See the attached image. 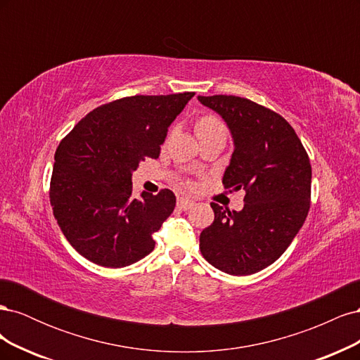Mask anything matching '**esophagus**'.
<instances>
[{
  "instance_id": "obj_1",
  "label": "esophagus",
  "mask_w": 360,
  "mask_h": 360,
  "mask_svg": "<svg viewBox=\"0 0 360 360\" xmlns=\"http://www.w3.org/2000/svg\"><path fill=\"white\" fill-rule=\"evenodd\" d=\"M192 205H193L192 200H188V198H179L177 200V207L180 210H189Z\"/></svg>"
}]
</instances>
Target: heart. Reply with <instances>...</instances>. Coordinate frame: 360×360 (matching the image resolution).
<instances>
[{"label": "heart", "mask_w": 360, "mask_h": 360, "mask_svg": "<svg viewBox=\"0 0 360 360\" xmlns=\"http://www.w3.org/2000/svg\"><path fill=\"white\" fill-rule=\"evenodd\" d=\"M214 130H225L224 123L219 118L214 115H204L198 120L197 123V132L198 134H207V132H214Z\"/></svg>", "instance_id": "heart-1"}]
</instances>
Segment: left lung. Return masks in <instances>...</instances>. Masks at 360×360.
Here are the masks:
<instances>
[{"label":"left lung","mask_w":360,"mask_h":360,"mask_svg":"<svg viewBox=\"0 0 360 360\" xmlns=\"http://www.w3.org/2000/svg\"><path fill=\"white\" fill-rule=\"evenodd\" d=\"M198 101L222 115L234 138L225 189L246 192L240 212L210 204L214 221L200 236L201 254L225 274L252 275L285 252L307 219L309 156L287 120L269 108L226 94Z\"/></svg>","instance_id":"1"}]
</instances>
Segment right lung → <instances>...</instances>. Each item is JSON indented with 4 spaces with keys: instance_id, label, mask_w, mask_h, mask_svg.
<instances>
[{
    "instance_id": "1",
    "label": "right lung",
    "mask_w": 360,
    "mask_h": 360,
    "mask_svg": "<svg viewBox=\"0 0 360 360\" xmlns=\"http://www.w3.org/2000/svg\"><path fill=\"white\" fill-rule=\"evenodd\" d=\"M195 93L129 96L97 106L61 139L49 200L68 242L94 264L126 267L155 249L176 195H132V171L158 159L169 124Z\"/></svg>"
}]
</instances>
